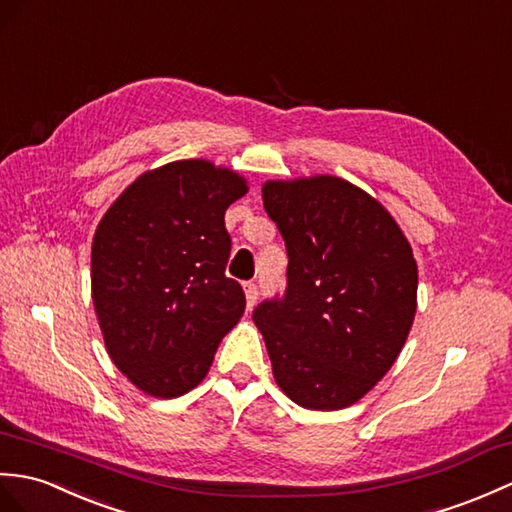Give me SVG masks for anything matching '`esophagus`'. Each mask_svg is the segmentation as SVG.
I'll list each match as a JSON object with an SVG mask.
<instances>
[{
	"instance_id": "obj_1",
	"label": "esophagus",
	"mask_w": 512,
	"mask_h": 512,
	"mask_svg": "<svg viewBox=\"0 0 512 512\" xmlns=\"http://www.w3.org/2000/svg\"><path fill=\"white\" fill-rule=\"evenodd\" d=\"M244 292H246V301H248V307H253L257 303V296H259V288L257 283L253 281H246L244 283Z\"/></svg>"
}]
</instances>
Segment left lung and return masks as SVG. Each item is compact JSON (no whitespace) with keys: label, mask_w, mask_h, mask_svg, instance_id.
<instances>
[{"label":"left lung","mask_w":512,"mask_h":512,"mask_svg":"<svg viewBox=\"0 0 512 512\" xmlns=\"http://www.w3.org/2000/svg\"><path fill=\"white\" fill-rule=\"evenodd\" d=\"M261 196L288 251L285 292L253 312L272 375L303 408H347L386 375L410 334L412 248L390 213L344 178L268 181Z\"/></svg>","instance_id":"left-lung-1"}]
</instances>
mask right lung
Returning <instances> with one entry per match:
<instances>
[{"label":"right lung","mask_w":512,"mask_h":512,"mask_svg":"<svg viewBox=\"0 0 512 512\" xmlns=\"http://www.w3.org/2000/svg\"><path fill=\"white\" fill-rule=\"evenodd\" d=\"M246 189L209 161H174L139 176L95 231L91 296L106 351L152 397L198 386L244 314L242 285L224 275V211Z\"/></svg>","instance_id":"add662e5"}]
</instances>
